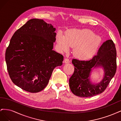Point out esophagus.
Masks as SVG:
<instances>
[{"mask_svg": "<svg viewBox=\"0 0 121 121\" xmlns=\"http://www.w3.org/2000/svg\"><path fill=\"white\" fill-rule=\"evenodd\" d=\"M64 62L65 64H67V63H69V60L67 58H65L64 59Z\"/></svg>", "mask_w": 121, "mask_h": 121, "instance_id": "1", "label": "esophagus"}]
</instances>
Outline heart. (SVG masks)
Masks as SVG:
<instances>
[{
	"label": "heart",
	"instance_id": "b5f03b06",
	"mask_svg": "<svg viewBox=\"0 0 121 121\" xmlns=\"http://www.w3.org/2000/svg\"><path fill=\"white\" fill-rule=\"evenodd\" d=\"M101 41L100 37L94 35L89 29H71L65 36L60 32L56 35L58 49L61 52H67L69 47H74L73 54L82 60L89 59L94 56Z\"/></svg>",
	"mask_w": 121,
	"mask_h": 121
}]
</instances>
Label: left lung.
Segmentation results:
<instances>
[{
    "label": "left lung",
    "mask_w": 121,
    "mask_h": 121,
    "mask_svg": "<svg viewBox=\"0 0 121 121\" xmlns=\"http://www.w3.org/2000/svg\"><path fill=\"white\" fill-rule=\"evenodd\" d=\"M116 59V49L112 40L104 42L97 54L90 60L73 59L75 71L69 79V86L72 93L79 97H90L103 92L115 75ZM98 67L104 69L103 79L98 83H92L90 79L91 73L93 69Z\"/></svg>",
    "instance_id": "1"
}]
</instances>
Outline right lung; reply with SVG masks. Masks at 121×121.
<instances>
[{
  "label": "right lung",
  "instance_id": "right-lung-1",
  "mask_svg": "<svg viewBox=\"0 0 121 121\" xmlns=\"http://www.w3.org/2000/svg\"><path fill=\"white\" fill-rule=\"evenodd\" d=\"M56 28L43 20H29L16 31L6 50L10 78L21 89L31 93L44 89L53 69L63 64V55L53 50Z\"/></svg>",
  "mask_w": 121,
  "mask_h": 121
}]
</instances>
